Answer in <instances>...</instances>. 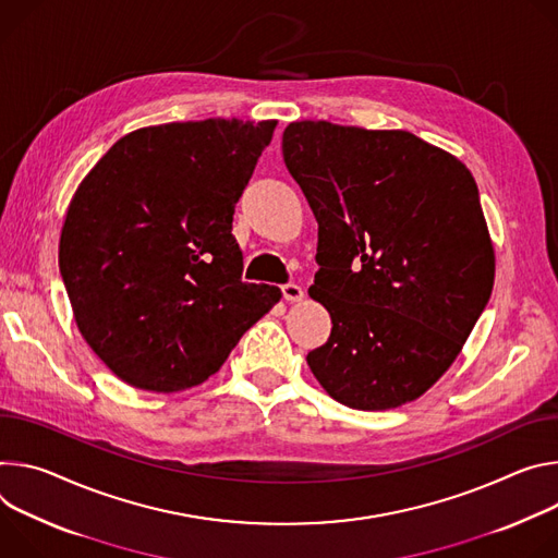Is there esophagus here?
I'll use <instances>...</instances> for the list:
<instances>
[{
	"label": "esophagus",
	"mask_w": 558,
	"mask_h": 558,
	"mask_svg": "<svg viewBox=\"0 0 558 558\" xmlns=\"http://www.w3.org/2000/svg\"><path fill=\"white\" fill-rule=\"evenodd\" d=\"M281 292H283V299H286L288 303H296V301H301V299L305 296L303 288L296 286V283H286V286L281 288Z\"/></svg>",
	"instance_id": "obj_1"
}]
</instances>
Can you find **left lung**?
Wrapping results in <instances>:
<instances>
[{"mask_svg": "<svg viewBox=\"0 0 558 558\" xmlns=\"http://www.w3.org/2000/svg\"><path fill=\"white\" fill-rule=\"evenodd\" d=\"M283 161L319 223L307 290L332 317L307 354L354 410H392L435 386L494 286V245L472 172L408 131L292 121Z\"/></svg>", "mask_w": 558, "mask_h": 558, "instance_id": "obj_1", "label": "left lung"}]
</instances>
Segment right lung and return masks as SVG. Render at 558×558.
I'll return each instance as SVG.
<instances>
[{
    "label": "right lung",
    "instance_id": "right-lung-1",
    "mask_svg": "<svg viewBox=\"0 0 558 558\" xmlns=\"http://www.w3.org/2000/svg\"><path fill=\"white\" fill-rule=\"evenodd\" d=\"M275 119H204L121 137L82 179L59 236L75 324L121 381L181 392L223 365L281 290L243 283L234 206Z\"/></svg>",
    "mask_w": 558,
    "mask_h": 558
}]
</instances>
